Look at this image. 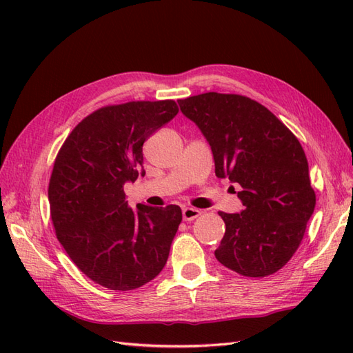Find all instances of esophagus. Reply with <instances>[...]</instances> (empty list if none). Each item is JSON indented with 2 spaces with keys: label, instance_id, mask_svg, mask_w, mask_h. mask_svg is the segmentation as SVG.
Segmentation results:
<instances>
[{
  "label": "esophagus",
  "instance_id": "1",
  "mask_svg": "<svg viewBox=\"0 0 353 353\" xmlns=\"http://www.w3.org/2000/svg\"><path fill=\"white\" fill-rule=\"evenodd\" d=\"M201 215V212L194 208H184L183 209V218L184 221H193Z\"/></svg>",
  "mask_w": 353,
  "mask_h": 353
}]
</instances>
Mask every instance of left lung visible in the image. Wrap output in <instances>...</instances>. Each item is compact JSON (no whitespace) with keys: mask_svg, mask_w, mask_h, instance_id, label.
<instances>
[{"mask_svg":"<svg viewBox=\"0 0 353 353\" xmlns=\"http://www.w3.org/2000/svg\"><path fill=\"white\" fill-rule=\"evenodd\" d=\"M178 103L210 144L216 176L241 187L244 210L219 212L225 236L216 259L245 276L275 274L301 245L315 209L301 143L272 112L244 95L205 92Z\"/></svg>","mask_w":353,"mask_h":353,"instance_id":"obj_1","label":"left lung"}]
</instances>
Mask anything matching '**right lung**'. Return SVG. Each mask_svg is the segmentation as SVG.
Listing matches in <instances>:
<instances>
[{
  "mask_svg": "<svg viewBox=\"0 0 353 353\" xmlns=\"http://www.w3.org/2000/svg\"><path fill=\"white\" fill-rule=\"evenodd\" d=\"M174 100L104 105L60 147L48 184L56 236L73 263L109 290H134L163 270L183 212L128 206L123 185L144 175L143 144L178 113Z\"/></svg>",
  "mask_w": 353,
  "mask_h": 353,
  "instance_id": "add662e5",
  "label": "right lung"
}]
</instances>
